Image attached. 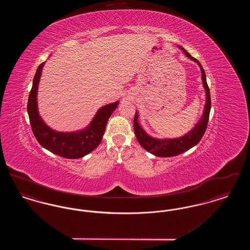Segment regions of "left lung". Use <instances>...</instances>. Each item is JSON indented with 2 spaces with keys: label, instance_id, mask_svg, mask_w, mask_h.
Instances as JSON below:
<instances>
[{
  "label": "left lung",
  "instance_id": "1",
  "mask_svg": "<svg viewBox=\"0 0 250 250\" xmlns=\"http://www.w3.org/2000/svg\"><path fill=\"white\" fill-rule=\"evenodd\" d=\"M179 48L183 50V52L187 55V57H188L189 59L196 62L199 64L202 71V84L206 93V102H205L202 117L196 124V125L186 135L175 139H156L148 135L140 125L139 114H138V111H136L135 118H134V131H135L138 142L146 151L160 157H170V156L178 155L189 150L195 145H197L202 140V136L204 135V132L207 128L210 109H211L210 91L206 82L205 72L202 68L201 62L198 60L193 58L185 48H182L181 46H179Z\"/></svg>",
  "mask_w": 250,
  "mask_h": 250
}]
</instances>
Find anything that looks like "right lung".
<instances>
[{
	"label": "right lung",
	"mask_w": 250,
	"mask_h": 250,
	"mask_svg": "<svg viewBox=\"0 0 250 250\" xmlns=\"http://www.w3.org/2000/svg\"><path fill=\"white\" fill-rule=\"evenodd\" d=\"M44 64L45 62L36 70L27 105L33 133L42 147L55 155L70 159L83 157L94 151L101 143L107 120L116 109L119 101L100 107L92 122L84 129L74 132L53 130L41 118L37 107V90Z\"/></svg>",
	"instance_id": "1"
}]
</instances>
